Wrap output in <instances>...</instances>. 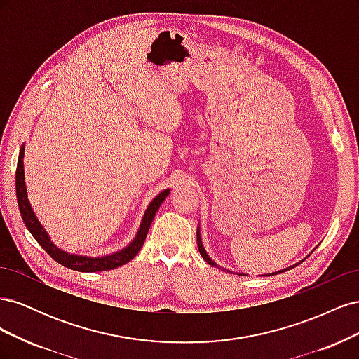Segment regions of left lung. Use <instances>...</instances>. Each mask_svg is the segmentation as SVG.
<instances>
[{
    "mask_svg": "<svg viewBox=\"0 0 359 359\" xmlns=\"http://www.w3.org/2000/svg\"><path fill=\"white\" fill-rule=\"evenodd\" d=\"M198 248H199V253H201V256L206 260V262H208L210 265H212V266H217V264L214 262L212 259H210V256L206 255V252H205V248H203V245H202V240H201V233H199V229H198ZM298 265V264H297ZM297 265H292V266H289V268H286V269H281V271H278V273H274V274H280V273H285V271H287V269H290V268H293V266H297Z\"/></svg>",
    "mask_w": 359,
    "mask_h": 359,
    "instance_id": "left-lung-1",
    "label": "left lung"
}]
</instances>
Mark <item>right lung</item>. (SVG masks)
<instances>
[{
    "instance_id": "obj_1",
    "label": "right lung",
    "mask_w": 359,
    "mask_h": 359,
    "mask_svg": "<svg viewBox=\"0 0 359 359\" xmlns=\"http://www.w3.org/2000/svg\"><path fill=\"white\" fill-rule=\"evenodd\" d=\"M24 153L25 148L22 145L19 151V158H18V168H16V198L20 215H22V220L27 226V229L31 232V235L36 238V241L46 250V253L62 266H67L74 271H81V273H97V271H109L114 268L121 266L127 262H130L137 253L140 247L144 245V241L147 238V233L149 231V226L154 220V215L158 211L160 205L168 198L169 190L161 191L154 201L149 203V206L145 211V215L140 223V227L137 231V235L135 240L130 243L121 252H116L111 256H103V257H85L78 255H69L62 252L57 245H53L50 241L49 235L46 231L43 229V226L39 223L36 214L32 212L31 205L28 202V194L25 187V175H24Z\"/></svg>"
}]
</instances>
